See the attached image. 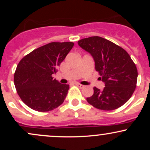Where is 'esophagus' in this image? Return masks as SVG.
<instances>
[{"label": "esophagus", "mask_w": 150, "mask_h": 150, "mask_svg": "<svg viewBox=\"0 0 150 150\" xmlns=\"http://www.w3.org/2000/svg\"><path fill=\"white\" fill-rule=\"evenodd\" d=\"M75 85H76L77 87H80V88H84V87H85V85H81V84H80V83H76V84H75Z\"/></svg>", "instance_id": "34e87169"}]
</instances>
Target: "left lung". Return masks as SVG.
<instances>
[{
	"label": "left lung",
	"mask_w": 150,
	"mask_h": 150,
	"mask_svg": "<svg viewBox=\"0 0 150 150\" xmlns=\"http://www.w3.org/2000/svg\"><path fill=\"white\" fill-rule=\"evenodd\" d=\"M78 45L94 58L95 69L105 83L102 90L94 87L87 102L104 111L116 109L125 104L133 94L137 70L128 52L120 46L100 37L85 38Z\"/></svg>",
	"instance_id": "1"
}]
</instances>
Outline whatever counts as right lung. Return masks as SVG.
<instances>
[{"instance_id":"1","label":"right lung","mask_w":150,"mask_h":150,"mask_svg":"<svg viewBox=\"0 0 150 150\" xmlns=\"http://www.w3.org/2000/svg\"><path fill=\"white\" fill-rule=\"evenodd\" d=\"M73 42H51L34 49L19 62L14 83L20 99L27 106L39 111H52L66 97L69 85L53 79Z\"/></svg>"}]
</instances>
